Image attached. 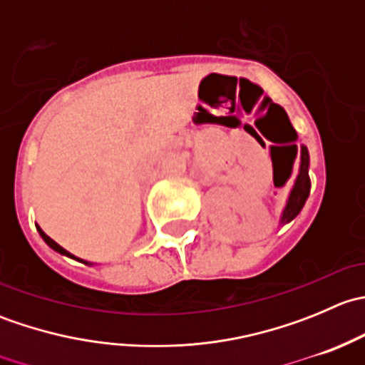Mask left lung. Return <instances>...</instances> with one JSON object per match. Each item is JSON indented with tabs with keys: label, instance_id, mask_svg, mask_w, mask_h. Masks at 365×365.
Segmentation results:
<instances>
[{
	"label": "left lung",
	"instance_id": "obj_1",
	"mask_svg": "<svg viewBox=\"0 0 365 365\" xmlns=\"http://www.w3.org/2000/svg\"><path fill=\"white\" fill-rule=\"evenodd\" d=\"M292 150V157L289 160L295 162L297 159V145L288 146ZM309 192H311V180H309V152L305 146L300 148V168H298V175L295 180V185H293L292 192H289L288 203L284 206V212H282L281 217V224L292 222L293 219L300 213V210L304 208L305 201H307Z\"/></svg>",
	"mask_w": 365,
	"mask_h": 365
}]
</instances>
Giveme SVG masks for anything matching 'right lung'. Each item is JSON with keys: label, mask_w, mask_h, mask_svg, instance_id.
<instances>
[{"label": "right lung", "mask_w": 365, "mask_h": 365, "mask_svg": "<svg viewBox=\"0 0 365 365\" xmlns=\"http://www.w3.org/2000/svg\"><path fill=\"white\" fill-rule=\"evenodd\" d=\"M36 230H38L40 237H42V238H43V242H46V244H47V245H49V247H51V249H54V251H56V252L63 254V256L73 257V259H77V261H83V259H79V257L72 256V254H70L68 251H65V249H63V247H61V245H58V244H56V242H54V240H53V238H49V237H47V235H46V233H43V231H42V230H40V226H36ZM83 263H86V264H88V261H83Z\"/></svg>", "instance_id": "1"}]
</instances>
